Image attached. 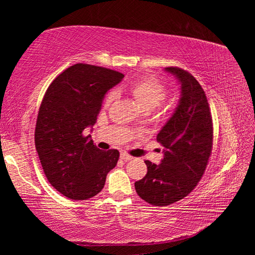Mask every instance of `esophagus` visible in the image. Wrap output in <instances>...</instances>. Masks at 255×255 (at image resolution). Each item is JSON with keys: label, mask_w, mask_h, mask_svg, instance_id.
<instances>
[{"label": "esophagus", "mask_w": 255, "mask_h": 255, "mask_svg": "<svg viewBox=\"0 0 255 255\" xmlns=\"http://www.w3.org/2000/svg\"><path fill=\"white\" fill-rule=\"evenodd\" d=\"M120 158H122L123 161H130L132 156H131V155L127 154L126 152H122V153H120Z\"/></svg>", "instance_id": "34e87169"}]
</instances>
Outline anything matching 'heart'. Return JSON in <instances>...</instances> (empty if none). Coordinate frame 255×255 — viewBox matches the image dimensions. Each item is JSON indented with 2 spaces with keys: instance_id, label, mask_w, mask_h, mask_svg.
<instances>
[{
  "instance_id": "obj_1",
  "label": "heart",
  "mask_w": 255,
  "mask_h": 255,
  "mask_svg": "<svg viewBox=\"0 0 255 255\" xmlns=\"http://www.w3.org/2000/svg\"><path fill=\"white\" fill-rule=\"evenodd\" d=\"M127 90L130 92L145 110H153L165 100L166 86L150 76L138 77L128 84ZM117 97L116 91H110L105 99V105L109 106Z\"/></svg>"
}]
</instances>
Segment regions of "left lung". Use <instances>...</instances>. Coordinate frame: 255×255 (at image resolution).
Returning <instances> with one entry per match:
<instances>
[{
    "instance_id": "1",
    "label": "left lung",
    "mask_w": 255,
    "mask_h": 255,
    "mask_svg": "<svg viewBox=\"0 0 255 255\" xmlns=\"http://www.w3.org/2000/svg\"><path fill=\"white\" fill-rule=\"evenodd\" d=\"M181 84L174 114L156 139L163 146L161 164L145 161L147 173L135 182L141 199L153 206H167L187 197L199 182L213 150V119L208 100L195 77L179 67H166Z\"/></svg>"
}]
</instances>
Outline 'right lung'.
Returning <instances> with one entry per match:
<instances>
[{"mask_svg":"<svg viewBox=\"0 0 255 255\" xmlns=\"http://www.w3.org/2000/svg\"><path fill=\"white\" fill-rule=\"evenodd\" d=\"M123 77L117 71L79 63L60 73L42 99L34 145L47 180L70 199L98 195L117 165L118 150L99 149L83 131L96 124L105 94Z\"/></svg>","mask_w":255,"mask_h":255,"instance_id":"right-lung-1","label":"right lung"}]
</instances>
